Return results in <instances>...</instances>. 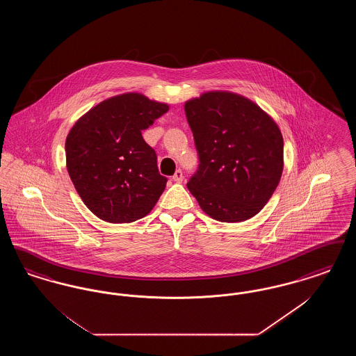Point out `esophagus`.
Masks as SVG:
<instances>
[{
	"mask_svg": "<svg viewBox=\"0 0 356 356\" xmlns=\"http://www.w3.org/2000/svg\"><path fill=\"white\" fill-rule=\"evenodd\" d=\"M172 179H173V181H176V183H181V181H183V179H184L181 170H176V172H175V175L172 176Z\"/></svg>",
	"mask_w": 356,
	"mask_h": 356,
	"instance_id": "esophagus-1",
	"label": "esophagus"
}]
</instances>
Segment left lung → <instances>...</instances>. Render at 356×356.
Returning a JSON list of instances; mask_svg holds the SVG:
<instances>
[{"mask_svg":"<svg viewBox=\"0 0 356 356\" xmlns=\"http://www.w3.org/2000/svg\"><path fill=\"white\" fill-rule=\"evenodd\" d=\"M199 156L186 186L215 220H248L268 203L283 172V136L254 102L208 92L186 102Z\"/></svg>","mask_w":356,"mask_h":356,"instance_id":"obj_1","label":"left lung"}]
</instances>
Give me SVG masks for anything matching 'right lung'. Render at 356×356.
Masks as SVG:
<instances>
[{
  "mask_svg": "<svg viewBox=\"0 0 356 356\" xmlns=\"http://www.w3.org/2000/svg\"><path fill=\"white\" fill-rule=\"evenodd\" d=\"M167 104L125 93L92 108L65 141L70 180L102 220L132 222L148 215L168 179L141 132L167 113Z\"/></svg>",
  "mask_w": 356,
  "mask_h": 356,
  "instance_id": "1",
  "label": "right lung"
}]
</instances>
